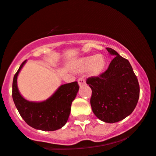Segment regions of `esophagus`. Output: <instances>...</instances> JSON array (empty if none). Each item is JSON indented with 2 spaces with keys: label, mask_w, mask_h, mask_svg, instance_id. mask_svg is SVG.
I'll return each instance as SVG.
<instances>
[{
  "label": "esophagus",
  "mask_w": 156,
  "mask_h": 156,
  "mask_svg": "<svg viewBox=\"0 0 156 156\" xmlns=\"http://www.w3.org/2000/svg\"><path fill=\"white\" fill-rule=\"evenodd\" d=\"M78 83L80 85V86H82V85H84L86 84V82H85V80L83 78H80L78 80Z\"/></svg>",
  "instance_id": "1"
}]
</instances>
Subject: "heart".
I'll return each instance as SVG.
<instances>
[{
	"instance_id": "1",
	"label": "heart",
	"mask_w": 156,
	"mask_h": 156,
	"mask_svg": "<svg viewBox=\"0 0 156 156\" xmlns=\"http://www.w3.org/2000/svg\"><path fill=\"white\" fill-rule=\"evenodd\" d=\"M105 66V60L101 55H93L80 59L76 63V69L79 71H85L89 69L92 75L100 74Z\"/></svg>"
}]
</instances>
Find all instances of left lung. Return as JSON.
Here are the masks:
<instances>
[{
  "label": "left lung",
  "instance_id": "obj_1",
  "mask_svg": "<svg viewBox=\"0 0 156 156\" xmlns=\"http://www.w3.org/2000/svg\"><path fill=\"white\" fill-rule=\"evenodd\" d=\"M106 49L114 58L104 73L87 78L86 83L92 90L90 105L95 116L102 122L115 123L134 111L140 88L129 61L113 48Z\"/></svg>",
  "mask_w": 156,
  "mask_h": 156
}]
</instances>
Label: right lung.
I'll return each mask as SVG.
<instances>
[{"mask_svg": "<svg viewBox=\"0 0 156 156\" xmlns=\"http://www.w3.org/2000/svg\"><path fill=\"white\" fill-rule=\"evenodd\" d=\"M26 62L20 65L12 83V99L17 111L27 125L33 128L43 131L60 129L69 119L71 103L80 88L77 82L62 85L45 101H27L20 95L17 85V75Z\"/></svg>", "mask_w": 156, "mask_h": 156, "instance_id": "1", "label": "right lung"}]
</instances>
